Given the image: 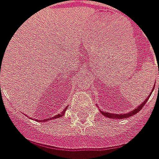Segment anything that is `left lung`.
Masks as SVG:
<instances>
[{
    "label": "left lung",
    "instance_id": "1",
    "mask_svg": "<svg viewBox=\"0 0 159 159\" xmlns=\"http://www.w3.org/2000/svg\"><path fill=\"white\" fill-rule=\"evenodd\" d=\"M154 87H155V85H154ZM153 91V90H152ZM152 92H151V94L148 96V98L143 101V103H141L139 107H137L135 110L133 111H131L130 112H128V113H125V114H113V113H109V112H103V111H101V113H102V115L104 116H106L108 118H112V119H123V118H125V117H129V116H132L135 114H137L138 112L142 110V108L143 107V105L146 103V102L148 101V99L149 98L151 97V95H152Z\"/></svg>",
    "mask_w": 159,
    "mask_h": 159
}]
</instances>
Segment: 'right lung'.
<instances>
[{"label": "right lung", "instance_id": "add662e5", "mask_svg": "<svg viewBox=\"0 0 159 159\" xmlns=\"http://www.w3.org/2000/svg\"><path fill=\"white\" fill-rule=\"evenodd\" d=\"M67 110V107H66L65 109L63 110V111L61 112V113H60V114H57V116H53V117H51L50 119H55V118H57V117H60V116H63V114H64V111ZM44 121H48V118H46V119H43V120H39V122H44Z\"/></svg>", "mask_w": 159, "mask_h": 159}]
</instances>
